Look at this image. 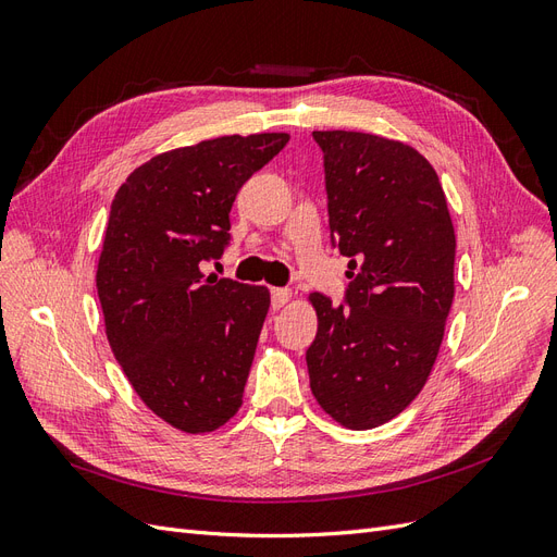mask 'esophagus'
<instances>
[{
    "label": "esophagus",
    "instance_id": "esophagus-1",
    "mask_svg": "<svg viewBox=\"0 0 557 557\" xmlns=\"http://www.w3.org/2000/svg\"><path fill=\"white\" fill-rule=\"evenodd\" d=\"M290 299V290L288 288H272V307L281 309L283 305H288Z\"/></svg>",
    "mask_w": 557,
    "mask_h": 557
}]
</instances>
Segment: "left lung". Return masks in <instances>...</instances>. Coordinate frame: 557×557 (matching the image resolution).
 Listing matches in <instances>:
<instances>
[{"label": "left lung", "mask_w": 557, "mask_h": 557, "mask_svg": "<svg viewBox=\"0 0 557 557\" xmlns=\"http://www.w3.org/2000/svg\"><path fill=\"white\" fill-rule=\"evenodd\" d=\"M323 150L332 246L350 258L339 307L311 295V393L336 423L369 430L425 385L453 305L455 232L432 164L364 132H313Z\"/></svg>", "instance_id": "left-lung-1"}]
</instances>
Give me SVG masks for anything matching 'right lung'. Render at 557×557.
I'll list each match as a JSON object with an SVG mask.
<instances>
[{"instance_id":"1","label":"right lung","mask_w":557,"mask_h":557,"mask_svg":"<svg viewBox=\"0 0 557 557\" xmlns=\"http://www.w3.org/2000/svg\"><path fill=\"white\" fill-rule=\"evenodd\" d=\"M288 134L221 137L162 153L115 193L97 295L117 364L166 423L213 432L239 411L269 290L201 274L230 246L242 185Z\"/></svg>"}]
</instances>
